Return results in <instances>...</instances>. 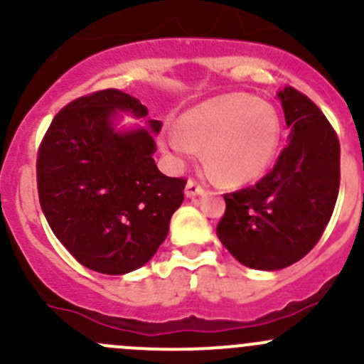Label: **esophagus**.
<instances>
[{
  "mask_svg": "<svg viewBox=\"0 0 364 364\" xmlns=\"http://www.w3.org/2000/svg\"><path fill=\"white\" fill-rule=\"evenodd\" d=\"M203 186L201 183H198L196 181H193V178H189L186 183V196L187 198H194L198 196V194H203Z\"/></svg>",
  "mask_w": 364,
  "mask_h": 364,
  "instance_id": "esophagus-1",
  "label": "esophagus"
}]
</instances>
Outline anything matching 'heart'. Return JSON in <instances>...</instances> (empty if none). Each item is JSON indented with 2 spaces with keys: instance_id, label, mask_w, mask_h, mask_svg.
Here are the masks:
<instances>
[{
  "instance_id": "obj_1",
  "label": "heart",
  "mask_w": 364,
  "mask_h": 364,
  "mask_svg": "<svg viewBox=\"0 0 364 364\" xmlns=\"http://www.w3.org/2000/svg\"><path fill=\"white\" fill-rule=\"evenodd\" d=\"M168 127L164 143L178 159L205 161L223 183L239 186L260 177L278 152L282 124L274 107L246 93H228L198 104Z\"/></svg>"
}]
</instances>
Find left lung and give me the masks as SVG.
Wrapping results in <instances>:
<instances>
[{
	"label": "left lung",
	"mask_w": 364,
	"mask_h": 364,
	"mask_svg": "<svg viewBox=\"0 0 364 364\" xmlns=\"http://www.w3.org/2000/svg\"><path fill=\"white\" fill-rule=\"evenodd\" d=\"M290 139L255 186L225 194L218 223L223 246L251 269L278 271L315 247L340 189V141L315 102L287 86L278 93Z\"/></svg>",
	"instance_id": "left-lung-1"
}]
</instances>
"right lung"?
Segmentation results:
<instances>
[{"mask_svg":"<svg viewBox=\"0 0 364 364\" xmlns=\"http://www.w3.org/2000/svg\"><path fill=\"white\" fill-rule=\"evenodd\" d=\"M114 109L146 117L120 90L88 93L53 118L37 154L38 200L53 233L79 264L111 276L156 255L187 182L157 170L149 131L114 132ZM150 127L159 132L161 122Z\"/></svg>","mask_w":364,"mask_h":364,"instance_id":"1","label":"right lung"}]
</instances>
